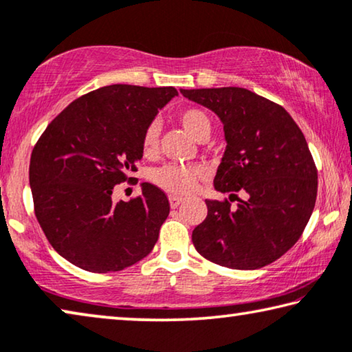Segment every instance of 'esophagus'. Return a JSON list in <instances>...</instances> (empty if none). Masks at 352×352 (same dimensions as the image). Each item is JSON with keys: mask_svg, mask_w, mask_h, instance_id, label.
<instances>
[{"mask_svg": "<svg viewBox=\"0 0 352 352\" xmlns=\"http://www.w3.org/2000/svg\"><path fill=\"white\" fill-rule=\"evenodd\" d=\"M182 202H183L182 197H178V196H169V204H170L172 208H177V206L180 205Z\"/></svg>", "mask_w": 352, "mask_h": 352, "instance_id": "esophagus-1", "label": "esophagus"}]
</instances>
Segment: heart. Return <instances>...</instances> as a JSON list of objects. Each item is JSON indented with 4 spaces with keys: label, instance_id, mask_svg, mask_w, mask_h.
<instances>
[{
    "label": "heart",
    "instance_id": "obj_1",
    "mask_svg": "<svg viewBox=\"0 0 352 352\" xmlns=\"http://www.w3.org/2000/svg\"><path fill=\"white\" fill-rule=\"evenodd\" d=\"M178 122H180V125L185 128L188 135L192 136L196 141H199V139L205 135H210L211 124L208 116H206L204 111L196 108L182 111V113L178 114ZM158 125H148L142 136V152L146 155H152L156 147H158ZM200 175H202V169H200V167L166 164L155 170L153 178L156 185L166 189V191L174 194H189L196 189Z\"/></svg>",
    "mask_w": 352,
    "mask_h": 352
}]
</instances>
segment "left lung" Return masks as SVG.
<instances>
[{
	"label": "left lung",
	"mask_w": 352,
	"mask_h": 352,
	"mask_svg": "<svg viewBox=\"0 0 352 352\" xmlns=\"http://www.w3.org/2000/svg\"><path fill=\"white\" fill-rule=\"evenodd\" d=\"M180 92L213 111L224 125L227 146L214 189L244 194L236 208L227 200H205L208 214L192 230L194 248L232 270L272 263L302 235L315 206L318 174L302 131L282 106L248 89Z\"/></svg>",
	"instance_id": "obj_1"
}]
</instances>
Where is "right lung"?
I'll return each instance as SVG.
<instances>
[{
    "mask_svg": "<svg viewBox=\"0 0 352 352\" xmlns=\"http://www.w3.org/2000/svg\"><path fill=\"white\" fill-rule=\"evenodd\" d=\"M175 96V87H100L72 102L37 141L30 163L36 217L72 265L120 271L158 241L166 194L142 183L141 196L114 202L113 189L136 172L144 131Z\"/></svg>",
    "mask_w": 352,
    "mask_h": 352,
    "instance_id": "add662e5",
    "label": "right lung"
}]
</instances>
